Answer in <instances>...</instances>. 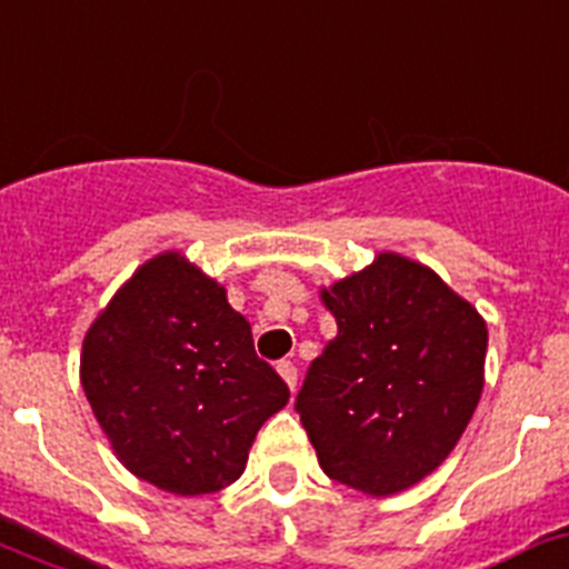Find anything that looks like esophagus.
<instances>
[{
    "label": "esophagus",
    "mask_w": 569,
    "mask_h": 569,
    "mask_svg": "<svg viewBox=\"0 0 569 569\" xmlns=\"http://www.w3.org/2000/svg\"><path fill=\"white\" fill-rule=\"evenodd\" d=\"M277 373H280V379H283L286 385H289V390L295 393V388H298V367H295L292 361H280V365H277Z\"/></svg>",
    "instance_id": "1"
}]
</instances>
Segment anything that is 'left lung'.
I'll use <instances>...</instances> for the list:
<instances>
[{"label":"left lung","instance_id":"obj_1","mask_svg":"<svg viewBox=\"0 0 569 569\" xmlns=\"http://www.w3.org/2000/svg\"><path fill=\"white\" fill-rule=\"evenodd\" d=\"M338 323L298 393L323 475L388 498L439 469L483 393V315L396 251L321 289Z\"/></svg>","mask_w":569,"mask_h":569}]
</instances>
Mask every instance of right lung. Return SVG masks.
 Instances as JSON below:
<instances>
[{"mask_svg":"<svg viewBox=\"0 0 569 569\" xmlns=\"http://www.w3.org/2000/svg\"><path fill=\"white\" fill-rule=\"evenodd\" d=\"M80 385L123 469L181 498L231 486L289 402L226 286L181 251L150 257L100 309Z\"/></svg>","mask_w":569,"mask_h":569,"instance_id":"obj_1","label":"right lung"}]
</instances>
